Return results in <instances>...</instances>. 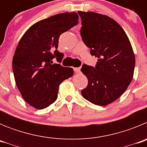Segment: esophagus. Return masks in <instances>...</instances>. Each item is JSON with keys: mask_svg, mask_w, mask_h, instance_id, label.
I'll return each instance as SVG.
<instances>
[{"mask_svg": "<svg viewBox=\"0 0 147 147\" xmlns=\"http://www.w3.org/2000/svg\"><path fill=\"white\" fill-rule=\"evenodd\" d=\"M74 71L76 73H80V70H81V68H80V67H74Z\"/></svg>", "mask_w": 147, "mask_h": 147, "instance_id": "34e87169", "label": "esophagus"}]
</instances>
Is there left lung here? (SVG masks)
Here are the masks:
<instances>
[{
    "instance_id": "left-lung-1",
    "label": "left lung",
    "mask_w": 147,
    "mask_h": 147,
    "mask_svg": "<svg viewBox=\"0 0 147 147\" xmlns=\"http://www.w3.org/2000/svg\"><path fill=\"white\" fill-rule=\"evenodd\" d=\"M80 34L90 54L98 58L96 67L84 64L88 78L82 96L94 105L106 106L119 98L132 82L136 58L129 40L117 22L93 11H78Z\"/></svg>"
}]
</instances>
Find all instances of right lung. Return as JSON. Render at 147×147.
<instances>
[{
	"instance_id": "1",
	"label": "right lung",
	"mask_w": 147,
	"mask_h": 147,
	"mask_svg": "<svg viewBox=\"0 0 147 147\" xmlns=\"http://www.w3.org/2000/svg\"><path fill=\"white\" fill-rule=\"evenodd\" d=\"M76 12L57 14L37 22L20 39L12 59V69L23 99L38 110L57 98L59 85L71 77L74 70L53 64L61 62L63 54L57 51L59 36L77 25Z\"/></svg>"
}]
</instances>
